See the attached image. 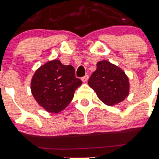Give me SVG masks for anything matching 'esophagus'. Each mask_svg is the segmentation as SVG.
Listing matches in <instances>:
<instances>
[{
  "label": "esophagus",
  "instance_id": "obj_1",
  "mask_svg": "<svg viewBox=\"0 0 159 159\" xmlns=\"http://www.w3.org/2000/svg\"><path fill=\"white\" fill-rule=\"evenodd\" d=\"M81 80H82V81L83 82V83H86V82L89 80V76L85 75V76H83V77H82Z\"/></svg>",
  "mask_w": 159,
  "mask_h": 159
}]
</instances>
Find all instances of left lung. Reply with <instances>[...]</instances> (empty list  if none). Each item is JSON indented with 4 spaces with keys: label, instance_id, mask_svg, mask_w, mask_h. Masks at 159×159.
Masks as SVG:
<instances>
[{
    "label": "left lung",
    "instance_id": "1",
    "mask_svg": "<svg viewBox=\"0 0 159 159\" xmlns=\"http://www.w3.org/2000/svg\"><path fill=\"white\" fill-rule=\"evenodd\" d=\"M97 67L89 85L98 98L109 106L124 101L130 91L129 79L124 70L107 60L99 61Z\"/></svg>",
    "mask_w": 159,
    "mask_h": 159
}]
</instances>
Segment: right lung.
Instances as JSON below:
<instances>
[{
    "label": "right lung",
    "instance_id": "1",
    "mask_svg": "<svg viewBox=\"0 0 159 159\" xmlns=\"http://www.w3.org/2000/svg\"><path fill=\"white\" fill-rule=\"evenodd\" d=\"M81 85L73 66H65L59 60H54L35 71L31 81V91L40 106L48 112L57 113L69 105L76 89Z\"/></svg>",
    "mask_w": 159,
    "mask_h": 159
}]
</instances>
